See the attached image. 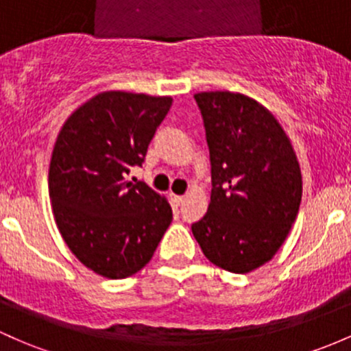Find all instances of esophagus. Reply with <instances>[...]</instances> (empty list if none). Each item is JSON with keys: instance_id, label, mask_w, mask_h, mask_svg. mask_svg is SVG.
<instances>
[{"instance_id": "obj_1", "label": "esophagus", "mask_w": 351, "mask_h": 351, "mask_svg": "<svg viewBox=\"0 0 351 351\" xmlns=\"http://www.w3.org/2000/svg\"><path fill=\"white\" fill-rule=\"evenodd\" d=\"M171 199H172V204H174L176 207H179L180 204L184 202V197L182 195H176V194H171Z\"/></svg>"}]
</instances>
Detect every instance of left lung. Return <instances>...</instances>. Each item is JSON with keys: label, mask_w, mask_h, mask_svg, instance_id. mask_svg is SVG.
<instances>
[{"label": "left lung", "mask_w": 351, "mask_h": 351, "mask_svg": "<svg viewBox=\"0 0 351 351\" xmlns=\"http://www.w3.org/2000/svg\"><path fill=\"white\" fill-rule=\"evenodd\" d=\"M210 159V202L192 234L213 265L244 274L269 261L300 210L301 171L267 108L232 92L194 95Z\"/></svg>", "instance_id": "8db88e82"}]
</instances>
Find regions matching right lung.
Masks as SVG:
<instances>
[{
	"label": "right lung",
	"mask_w": 351,
	"mask_h": 351,
	"mask_svg": "<svg viewBox=\"0 0 351 351\" xmlns=\"http://www.w3.org/2000/svg\"><path fill=\"white\" fill-rule=\"evenodd\" d=\"M171 97L104 92L63 123L48 172L60 234L93 273L122 280L152 259L172 222L167 199L127 176L142 165Z\"/></svg>",
	"instance_id": "1"
}]
</instances>
